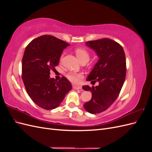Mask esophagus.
<instances>
[{"label":"esophagus","mask_w":152,"mask_h":152,"mask_svg":"<svg viewBox=\"0 0 152 152\" xmlns=\"http://www.w3.org/2000/svg\"><path fill=\"white\" fill-rule=\"evenodd\" d=\"M73 88L76 90H79L82 89V86H77V85H73Z\"/></svg>","instance_id":"34e87169"}]
</instances>
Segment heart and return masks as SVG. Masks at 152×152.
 I'll list each match as a JSON object with an SVG mask.
<instances>
[{
	"label": "heart",
	"mask_w": 152,
	"mask_h": 152,
	"mask_svg": "<svg viewBox=\"0 0 152 152\" xmlns=\"http://www.w3.org/2000/svg\"><path fill=\"white\" fill-rule=\"evenodd\" d=\"M75 54L77 58L79 59L80 61L87 60L89 59V54L87 50L84 48H77L75 49ZM63 56L61 58V60L62 59ZM83 77V75L82 73H70L67 75V78L71 82L74 83H78L80 81L82 78Z\"/></svg>",
	"instance_id": "heart-1"
}]
</instances>
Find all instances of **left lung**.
Returning <instances> with one entry per match:
<instances>
[{"label": "left lung", "mask_w": 152, "mask_h": 152, "mask_svg": "<svg viewBox=\"0 0 152 152\" xmlns=\"http://www.w3.org/2000/svg\"><path fill=\"white\" fill-rule=\"evenodd\" d=\"M99 57L87 81L98 82L97 86H83L82 89L92 93L91 99L84 104L86 111L92 114L105 111L118 96L126 75V56L123 48L109 39L86 42Z\"/></svg>", "instance_id": "obj_1"}]
</instances>
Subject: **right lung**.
Segmentation results:
<instances>
[{
	"instance_id": "obj_1",
	"label": "right lung",
	"mask_w": 152,
	"mask_h": 152,
	"mask_svg": "<svg viewBox=\"0 0 152 152\" xmlns=\"http://www.w3.org/2000/svg\"><path fill=\"white\" fill-rule=\"evenodd\" d=\"M68 45L54 36L44 35L34 39L27 45L22 59V79L32 101L45 110L59 107L72 88L65 77L59 81L50 77L64 49Z\"/></svg>"
}]
</instances>
